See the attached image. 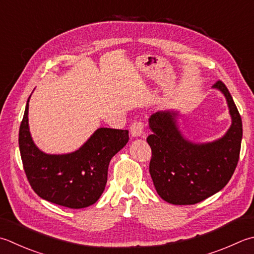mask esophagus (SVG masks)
Returning <instances> with one entry per match:
<instances>
[{
    "instance_id": "34e87169",
    "label": "esophagus",
    "mask_w": 254,
    "mask_h": 254,
    "mask_svg": "<svg viewBox=\"0 0 254 254\" xmlns=\"http://www.w3.org/2000/svg\"><path fill=\"white\" fill-rule=\"evenodd\" d=\"M131 134L134 137H138L143 135L144 131V123L142 121H134L131 124Z\"/></svg>"
}]
</instances>
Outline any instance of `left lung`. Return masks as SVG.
I'll return each instance as SVG.
<instances>
[{
	"instance_id": "1",
	"label": "left lung",
	"mask_w": 254,
	"mask_h": 254,
	"mask_svg": "<svg viewBox=\"0 0 254 254\" xmlns=\"http://www.w3.org/2000/svg\"><path fill=\"white\" fill-rule=\"evenodd\" d=\"M212 88L225 94L232 119L230 128L219 140L205 144L187 141L178 130L175 111L156 112L148 119L150 174L158 195L173 205H193L221 190L239 161L240 113L225 83L218 80Z\"/></svg>"
}]
</instances>
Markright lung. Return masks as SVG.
Returning a JSON list of instances; mask_svg holds the SVG:
<instances>
[{
  "instance_id": "right-lung-1",
  "label": "right lung",
  "mask_w": 254,
  "mask_h": 254,
  "mask_svg": "<svg viewBox=\"0 0 254 254\" xmlns=\"http://www.w3.org/2000/svg\"><path fill=\"white\" fill-rule=\"evenodd\" d=\"M28 101L19 127L18 144L29 185L43 199L80 209L93 205L104 190L111 158L128 141L127 130L100 127L79 148L52 155L35 145L28 128Z\"/></svg>"
}]
</instances>
